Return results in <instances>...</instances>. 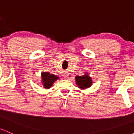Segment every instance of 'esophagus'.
I'll use <instances>...</instances> for the list:
<instances>
[{"instance_id":"1","label":"esophagus","mask_w":134,"mask_h":134,"mask_svg":"<svg viewBox=\"0 0 134 134\" xmlns=\"http://www.w3.org/2000/svg\"><path fill=\"white\" fill-rule=\"evenodd\" d=\"M63 76H64L65 78H67V74H63Z\"/></svg>"}]
</instances>
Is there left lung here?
Returning a JSON list of instances; mask_svg holds the SVG:
<instances>
[{"label": "left lung", "instance_id": "obj_1", "mask_svg": "<svg viewBox=\"0 0 134 134\" xmlns=\"http://www.w3.org/2000/svg\"><path fill=\"white\" fill-rule=\"evenodd\" d=\"M76 81L77 85L80 87V88H88L92 85V80L87 74L81 76H76Z\"/></svg>", "mask_w": 134, "mask_h": 134}]
</instances>
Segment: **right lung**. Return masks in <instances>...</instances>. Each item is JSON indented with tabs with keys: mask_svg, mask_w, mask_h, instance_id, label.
Masks as SVG:
<instances>
[{
	"mask_svg": "<svg viewBox=\"0 0 134 134\" xmlns=\"http://www.w3.org/2000/svg\"><path fill=\"white\" fill-rule=\"evenodd\" d=\"M58 78L55 75L51 74L49 72H42V82L46 88H49L53 85V83Z\"/></svg>",
	"mask_w": 134,
	"mask_h": 134,
	"instance_id": "obj_1",
	"label": "right lung"
}]
</instances>
